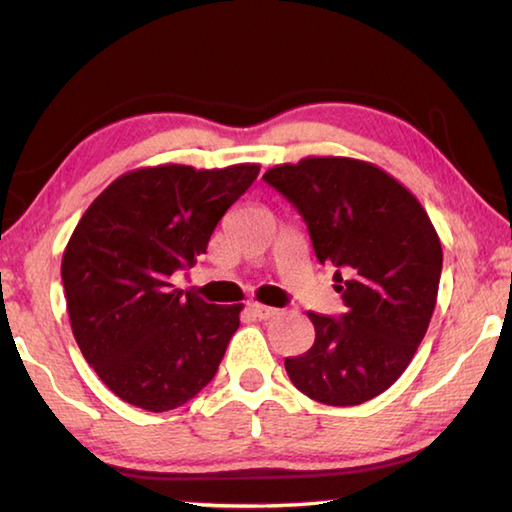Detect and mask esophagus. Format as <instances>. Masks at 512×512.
<instances>
[{
    "label": "esophagus",
    "mask_w": 512,
    "mask_h": 512,
    "mask_svg": "<svg viewBox=\"0 0 512 512\" xmlns=\"http://www.w3.org/2000/svg\"><path fill=\"white\" fill-rule=\"evenodd\" d=\"M250 311L259 318V320H271L277 314H280V309L275 307H266V305H259V302H250Z\"/></svg>",
    "instance_id": "34e87169"
}]
</instances>
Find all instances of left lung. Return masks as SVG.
<instances>
[{
  "instance_id": "1",
  "label": "left lung",
  "mask_w": 512,
  "mask_h": 512,
  "mask_svg": "<svg viewBox=\"0 0 512 512\" xmlns=\"http://www.w3.org/2000/svg\"><path fill=\"white\" fill-rule=\"evenodd\" d=\"M264 180L305 219L345 302L339 318L309 311L316 341L284 361L289 379L329 406L368 402L400 379L427 334L443 268L436 228L418 198L370 162L305 158Z\"/></svg>"
}]
</instances>
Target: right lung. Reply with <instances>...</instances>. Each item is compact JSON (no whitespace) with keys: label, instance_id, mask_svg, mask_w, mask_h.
Returning <instances> with one entry per match:
<instances>
[{"label":"right lung","instance_id":"right-lung-1","mask_svg":"<svg viewBox=\"0 0 512 512\" xmlns=\"http://www.w3.org/2000/svg\"><path fill=\"white\" fill-rule=\"evenodd\" d=\"M259 164L128 171L94 198L65 248L67 314L85 361L121 400L162 413L214 379L241 305L173 289Z\"/></svg>","mask_w":512,"mask_h":512}]
</instances>
